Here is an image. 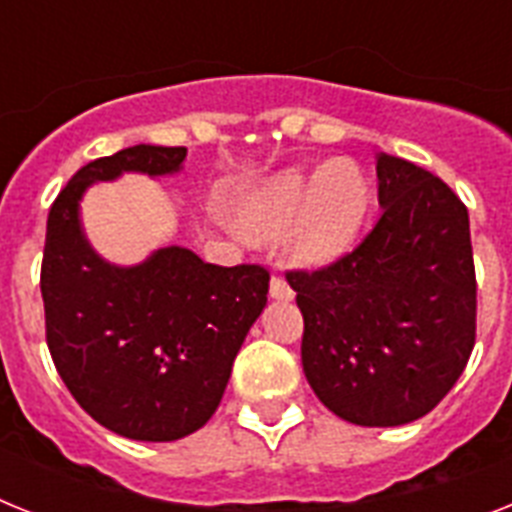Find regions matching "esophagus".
<instances>
[{"label":"esophagus","instance_id":"1","mask_svg":"<svg viewBox=\"0 0 512 512\" xmlns=\"http://www.w3.org/2000/svg\"><path fill=\"white\" fill-rule=\"evenodd\" d=\"M269 295H272V298H277V301H290L295 293H293V287L287 285L282 277H277V274H274L272 282H269Z\"/></svg>","mask_w":512,"mask_h":512}]
</instances>
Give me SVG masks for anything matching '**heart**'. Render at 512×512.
Returning a JSON list of instances; mask_svg holds the SVG:
<instances>
[{
	"label": "heart",
	"mask_w": 512,
	"mask_h": 512,
	"mask_svg": "<svg viewBox=\"0 0 512 512\" xmlns=\"http://www.w3.org/2000/svg\"><path fill=\"white\" fill-rule=\"evenodd\" d=\"M369 183L353 162L282 172L240 201V227L253 240L285 238L295 264L322 266L356 243L369 214Z\"/></svg>",
	"instance_id": "b5f03b06"
}]
</instances>
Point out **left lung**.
<instances>
[{
    "label": "left lung",
    "mask_w": 512,
    "mask_h": 512,
    "mask_svg": "<svg viewBox=\"0 0 512 512\" xmlns=\"http://www.w3.org/2000/svg\"><path fill=\"white\" fill-rule=\"evenodd\" d=\"M382 217L353 251L285 272L303 314L311 390L358 426L426 416L466 369L476 342L468 209L400 156L379 154Z\"/></svg>",
    "instance_id": "left-lung-1"
}]
</instances>
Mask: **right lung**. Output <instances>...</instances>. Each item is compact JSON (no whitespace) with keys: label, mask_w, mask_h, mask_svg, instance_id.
Returning a JSON list of instances; mask_svg holds the SVG:
<instances>
[{"label":"right lung","mask_w":512,"mask_h":512,"mask_svg":"<svg viewBox=\"0 0 512 512\" xmlns=\"http://www.w3.org/2000/svg\"><path fill=\"white\" fill-rule=\"evenodd\" d=\"M185 146H130L80 167L46 219L41 298L59 377L109 432L172 442L209 421L232 361L269 293L261 264L217 266L162 248L138 266L107 264L80 232L78 201L122 172L172 175Z\"/></svg>","instance_id":"obj_1"}]
</instances>
